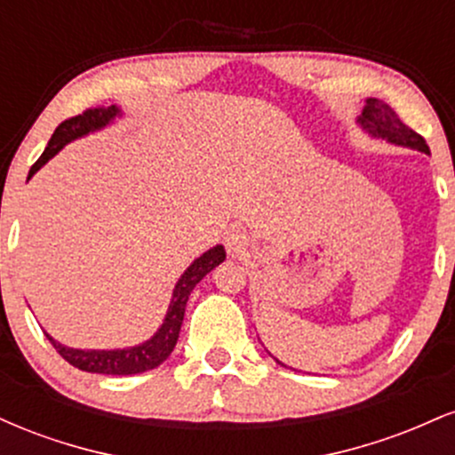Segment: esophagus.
<instances>
[{"instance_id":"1","label":"esophagus","mask_w":455,"mask_h":455,"mask_svg":"<svg viewBox=\"0 0 455 455\" xmlns=\"http://www.w3.org/2000/svg\"><path fill=\"white\" fill-rule=\"evenodd\" d=\"M224 245H227V250L233 254V257H239V254H243L245 250L250 248L248 233L242 231V228H235V227L228 228L227 237H224Z\"/></svg>"}]
</instances>
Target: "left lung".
Masks as SVG:
<instances>
[{"label": "left lung", "mask_w": 455, "mask_h": 455, "mask_svg": "<svg viewBox=\"0 0 455 455\" xmlns=\"http://www.w3.org/2000/svg\"><path fill=\"white\" fill-rule=\"evenodd\" d=\"M359 128L363 130L365 134H370L372 139L385 140V143L398 145V148H409L415 151H421V154H430V148L426 145L424 137L411 130L404 122L395 115L394 108L389 104H385L379 98H368L365 100V107L362 115L357 117ZM280 365H284L280 359H275ZM286 368V365H284Z\"/></svg>", "instance_id": "1"}]
</instances>
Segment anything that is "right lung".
<instances>
[{
  "mask_svg": "<svg viewBox=\"0 0 455 455\" xmlns=\"http://www.w3.org/2000/svg\"><path fill=\"white\" fill-rule=\"evenodd\" d=\"M117 117H122V108L111 104V107L87 108L85 113L61 122L60 126L55 128L53 137H51L43 156H40L38 162L31 166L28 180H31V177L38 173L46 162L53 158L55 154H60L68 143H72V140L81 137H87L90 132H98V130L107 128L108 124H113ZM224 259H227L224 245L218 243L207 250V252H203L198 259L192 260L190 267H188L184 274H181V278L177 280L169 310H166V316L158 327V331H156L149 340L137 344V347L111 348V351H104V348L102 351L100 348H72L57 342L55 338L49 336V333H46V338H49V342L53 344L55 351L60 353L68 363L83 370V372L119 374V377H126V374H140L148 372V370L158 368V365L162 362H166L169 355L173 353L177 338H180L181 323H184L188 297H190L192 289H195L198 282L205 278L213 267H218Z\"/></svg>",
  "mask_w": 455,
  "mask_h": 455,
  "instance_id": "obj_1",
  "label": "right lung"
}]
</instances>
